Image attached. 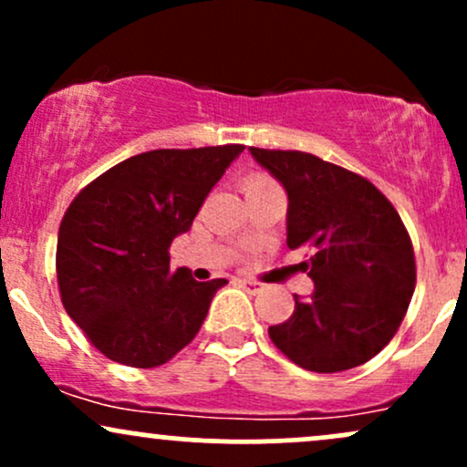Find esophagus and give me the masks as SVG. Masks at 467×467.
<instances>
[{
    "mask_svg": "<svg viewBox=\"0 0 467 467\" xmlns=\"http://www.w3.org/2000/svg\"><path fill=\"white\" fill-rule=\"evenodd\" d=\"M241 287H245L248 289L250 294H259L261 289H264V285H261V283H256V281H248V278H241Z\"/></svg>",
    "mask_w": 467,
    "mask_h": 467,
    "instance_id": "obj_1",
    "label": "esophagus"
}]
</instances>
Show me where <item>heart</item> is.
<instances>
[{
  "label": "heart",
  "instance_id": "b5f03b06",
  "mask_svg": "<svg viewBox=\"0 0 467 467\" xmlns=\"http://www.w3.org/2000/svg\"><path fill=\"white\" fill-rule=\"evenodd\" d=\"M270 186H276L275 182H272L267 175H261V173H254V175H248V178L244 180V189L245 192L250 191H259V189H270Z\"/></svg>",
  "mask_w": 467,
  "mask_h": 467
}]
</instances>
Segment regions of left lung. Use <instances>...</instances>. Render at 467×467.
<instances>
[{
  "label": "left lung",
  "instance_id": "obj_1",
  "mask_svg": "<svg viewBox=\"0 0 467 467\" xmlns=\"http://www.w3.org/2000/svg\"><path fill=\"white\" fill-rule=\"evenodd\" d=\"M250 153L287 192V245L312 250L301 267L314 294L294 296V314L267 334L307 371L360 367L389 345L415 289V254L398 211L371 182L312 153Z\"/></svg>",
  "mask_w": 467,
  "mask_h": 467
}]
</instances>
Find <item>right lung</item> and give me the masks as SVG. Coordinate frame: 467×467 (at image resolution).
Here are the masks:
<instances>
[{"instance_id": "right-lung-1", "label": "right lung", "mask_w": 467, "mask_h": 467, "mask_svg": "<svg viewBox=\"0 0 467 467\" xmlns=\"http://www.w3.org/2000/svg\"><path fill=\"white\" fill-rule=\"evenodd\" d=\"M241 144L155 149L111 166L69 203L57 241V278L69 318L103 356L160 367L195 337L226 278L200 283L171 270L169 248L189 233Z\"/></svg>"}]
</instances>
